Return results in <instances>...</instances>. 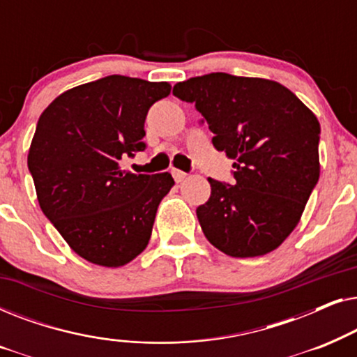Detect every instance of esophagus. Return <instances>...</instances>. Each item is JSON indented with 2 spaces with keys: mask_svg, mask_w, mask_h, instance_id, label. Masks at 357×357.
I'll return each mask as SVG.
<instances>
[{
  "mask_svg": "<svg viewBox=\"0 0 357 357\" xmlns=\"http://www.w3.org/2000/svg\"><path fill=\"white\" fill-rule=\"evenodd\" d=\"M172 177L175 178V182H183L185 178H187V174L185 172H182V170H178V169H172Z\"/></svg>",
  "mask_w": 357,
  "mask_h": 357,
  "instance_id": "obj_1",
  "label": "esophagus"
}]
</instances>
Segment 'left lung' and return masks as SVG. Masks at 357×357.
Segmentation results:
<instances>
[{"label": "left lung", "instance_id": "obj_1", "mask_svg": "<svg viewBox=\"0 0 357 357\" xmlns=\"http://www.w3.org/2000/svg\"><path fill=\"white\" fill-rule=\"evenodd\" d=\"M193 102L213 144L234 160L236 185L208 178L211 197L197 208L218 250L252 258L276 250L301 221L320 177V123L280 82L211 73L174 86Z\"/></svg>", "mask_w": 357, "mask_h": 357}]
</instances>
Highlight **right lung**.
Returning a JSON list of instances; mask_svg holds the SVG:
<instances>
[{
  "label": "right lung",
  "instance_id": "obj_1",
  "mask_svg": "<svg viewBox=\"0 0 357 357\" xmlns=\"http://www.w3.org/2000/svg\"><path fill=\"white\" fill-rule=\"evenodd\" d=\"M169 82L112 75L63 92L42 112L27 165L43 214L73 252L94 265L123 266L148 245L169 172L120 167L143 151L149 107Z\"/></svg>",
  "mask_w": 357,
  "mask_h": 357
}]
</instances>
